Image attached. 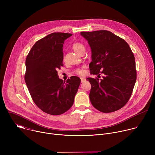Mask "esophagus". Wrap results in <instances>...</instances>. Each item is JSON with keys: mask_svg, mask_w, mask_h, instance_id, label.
<instances>
[{"mask_svg": "<svg viewBox=\"0 0 155 155\" xmlns=\"http://www.w3.org/2000/svg\"><path fill=\"white\" fill-rule=\"evenodd\" d=\"M86 81V78H81V81L82 82V83H83L84 81Z\"/></svg>", "mask_w": 155, "mask_h": 155, "instance_id": "esophagus-1", "label": "esophagus"}]
</instances>
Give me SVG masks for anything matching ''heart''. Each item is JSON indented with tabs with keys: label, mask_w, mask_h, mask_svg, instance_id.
<instances>
[{
	"label": "heart",
	"mask_w": 155,
	"mask_h": 155,
	"mask_svg": "<svg viewBox=\"0 0 155 155\" xmlns=\"http://www.w3.org/2000/svg\"><path fill=\"white\" fill-rule=\"evenodd\" d=\"M72 48H73L74 51L77 54H79L82 50H85L84 46L83 45L82 43H79V42L74 43L72 45ZM75 73L80 75H83L85 74V71L83 68H79L75 71Z\"/></svg>",
	"instance_id": "obj_1"
}]
</instances>
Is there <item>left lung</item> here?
<instances>
[{"instance_id":"8db88e82","label":"left lung","mask_w":155,"mask_h":155,"mask_svg":"<svg viewBox=\"0 0 155 155\" xmlns=\"http://www.w3.org/2000/svg\"><path fill=\"white\" fill-rule=\"evenodd\" d=\"M91 50L90 73L102 79L87 78L91 84L90 101L103 113L121 108L129 101L137 73L135 58L127 43L112 32L103 30L81 32Z\"/></svg>"}]
</instances>
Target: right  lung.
<instances>
[{
	"label": "right lung",
	"instance_id": "obj_1",
	"mask_svg": "<svg viewBox=\"0 0 155 155\" xmlns=\"http://www.w3.org/2000/svg\"><path fill=\"white\" fill-rule=\"evenodd\" d=\"M72 34L54 32L35 42L26 59L25 79L32 99L43 112L61 115L72 106L81 80L72 76L66 82L58 69L62 65L63 44Z\"/></svg>",
	"mask_w": 155,
	"mask_h": 155
}]
</instances>
